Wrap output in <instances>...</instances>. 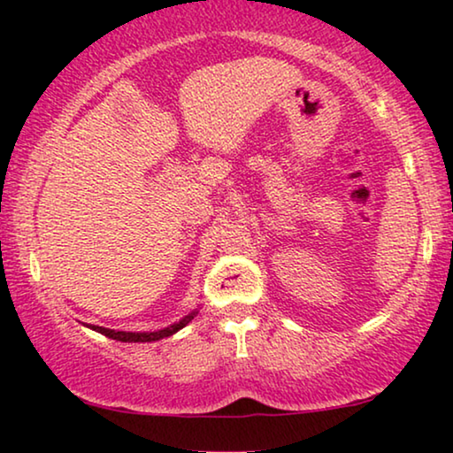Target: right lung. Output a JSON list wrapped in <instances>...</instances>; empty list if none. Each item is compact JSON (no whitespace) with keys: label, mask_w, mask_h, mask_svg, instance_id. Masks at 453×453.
<instances>
[{"label":"right lung","mask_w":453,"mask_h":453,"mask_svg":"<svg viewBox=\"0 0 453 453\" xmlns=\"http://www.w3.org/2000/svg\"><path fill=\"white\" fill-rule=\"evenodd\" d=\"M196 315H197V311H191L189 315H185L183 319H179L177 324H173L169 327H163V330H157V332H117V330H109V327H101V326H90V327L95 332L103 334V336L119 340V342H154V340L173 336V334L188 326L189 321L196 318Z\"/></svg>","instance_id":"obj_1"}]
</instances>
